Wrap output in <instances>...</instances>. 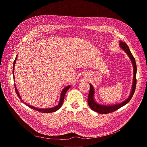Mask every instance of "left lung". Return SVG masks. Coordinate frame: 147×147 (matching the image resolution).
Listing matches in <instances>:
<instances>
[{"instance_id":"8db88e82","label":"left lung","mask_w":147,"mask_h":147,"mask_svg":"<svg viewBox=\"0 0 147 147\" xmlns=\"http://www.w3.org/2000/svg\"><path fill=\"white\" fill-rule=\"evenodd\" d=\"M119 46L122 50H123L127 54V55H128L129 58L132 62V66H133L134 76H133V82H132V86L131 93L128 98L121 103L115 104V105H101L95 101L94 87H93V85L90 83V91H89V96H88V99H87L88 105H89V107H90V109L92 110H93L97 113H99L100 114H106V113H111V112H113L116 110L119 109V108H121V107L123 106L124 105L128 103L131 100V98L134 95L135 90L136 84V70H137V69H136V65L135 60L134 56L132 55V53L130 51L129 48L128 47V46L127 45V44L125 42H122V41H119Z\"/></svg>"}]
</instances>
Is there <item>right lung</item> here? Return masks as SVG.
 Here are the masks:
<instances>
[{
  "label": "right lung",
  "mask_w": 147,
  "mask_h": 147,
  "mask_svg": "<svg viewBox=\"0 0 147 147\" xmlns=\"http://www.w3.org/2000/svg\"><path fill=\"white\" fill-rule=\"evenodd\" d=\"M17 57H18V55H16L15 59V61L13 62V79H14V81H15V76H14V70H15V63L16 62V60H17ZM15 91H16V93L18 95V96L19 97V99H21V100L22 102H24V101L22 100V99L21 97V96L20 94H19V93L18 92V90L16 88V86L15 84ZM70 85L69 86H66L65 87H64V89H63L61 93V95H60V101L59 102H58V104L54 106V107H50V108H38V107H35L34 106H32L31 105H29L28 104H27L26 103H25L26 105H27L28 107H30V108L35 110V111H38V112H42V113H51V112H54L57 111H58V109H59L60 107H61L63 103V102H64V96H65V94L67 92V91L69 89V88L70 87Z\"/></svg>",
  "instance_id": "right-lung-1"
}]
</instances>
